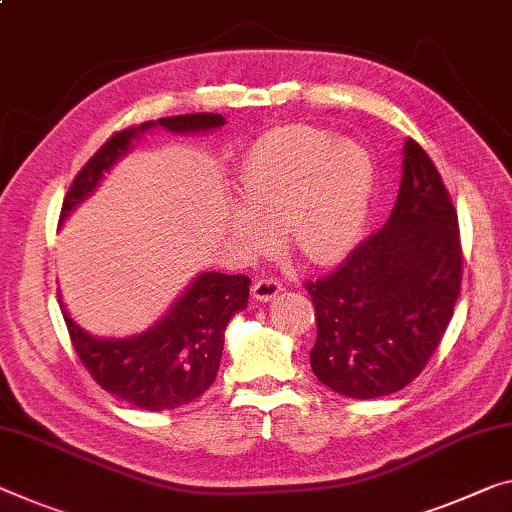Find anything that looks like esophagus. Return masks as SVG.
<instances>
[{
    "mask_svg": "<svg viewBox=\"0 0 512 512\" xmlns=\"http://www.w3.org/2000/svg\"><path fill=\"white\" fill-rule=\"evenodd\" d=\"M281 290H283V283H281L279 279L265 277V279H258V281L254 283V288H251V293H254L256 300L270 302V300H274V297H277V295L281 293Z\"/></svg>",
    "mask_w": 512,
    "mask_h": 512,
    "instance_id": "34e87169",
    "label": "esophagus"
}]
</instances>
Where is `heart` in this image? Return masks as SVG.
<instances>
[{"label": "heart", "instance_id": "obj_1", "mask_svg": "<svg viewBox=\"0 0 512 512\" xmlns=\"http://www.w3.org/2000/svg\"><path fill=\"white\" fill-rule=\"evenodd\" d=\"M373 162L355 141L313 125H283L258 137L240 169L242 206L233 235L249 251L286 247L311 265L341 261L364 231L373 196Z\"/></svg>", "mask_w": 512, "mask_h": 512}]
</instances>
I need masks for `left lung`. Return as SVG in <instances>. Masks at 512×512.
I'll use <instances>...</instances> for the list:
<instances>
[{"label":"left lung","mask_w":512,"mask_h":512,"mask_svg":"<svg viewBox=\"0 0 512 512\" xmlns=\"http://www.w3.org/2000/svg\"><path fill=\"white\" fill-rule=\"evenodd\" d=\"M460 286L458 212L435 162L410 137L387 224L334 272L304 281L318 334L311 371L341 396L400 391L442 343Z\"/></svg>","instance_id":"obj_1"}]
</instances>
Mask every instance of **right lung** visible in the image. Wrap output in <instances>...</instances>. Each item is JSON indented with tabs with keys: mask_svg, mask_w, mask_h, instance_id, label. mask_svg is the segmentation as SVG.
<instances>
[{
	"mask_svg": "<svg viewBox=\"0 0 512 512\" xmlns=\"http://www.w3.org/2000/svg\"><path fill=\"white\" fill-rule=\"evenodd\" d=\"M167 130L194 132L224 125L222 114L164 116ZM144 121L109 137L84 164L61 206V219L96 190L102 174L128 151L139 132L151 130ZM251 279L245 274L206 272L180 297L174 309L141 336L107 341L86 334L64 313L70 343L89 375L116 398L148 412H164L192 403L210 389L224 350V329L249 300Z\"/></svg>",
	"mask_w": 512,
	"mask_h": 512,
	"instance_id": "right-lung-1",
	"label": "right lung"
}]
</instances>
